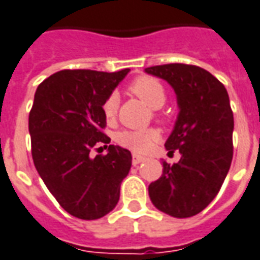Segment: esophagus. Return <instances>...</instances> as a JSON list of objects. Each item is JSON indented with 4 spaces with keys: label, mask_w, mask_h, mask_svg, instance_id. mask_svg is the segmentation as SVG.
Returning <instances> with one entry per match:
<instances>
[{
    "label": "esophagus",
    "mask_w": 260,
    "mask_h": 260,
    "mask_svg": "<svg viewBox=\"0 0 260 260\" xmlns=\"http://www.w3.org/2000/svg\"><path fill=\"white\" fill-rule=\"evenodd\" d=\"M143 161H145L144 156L137 155V154H133V159H132V162H133L134 167H137V165H139V164L143 162Z\"/></svg>",
    "instance_id": "34e87169"
}]
</instances>
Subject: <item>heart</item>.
I'll return each instance as SVG.
<instances>
[{
  "mask_svg": "<svg viewBox=\"0 0 260 260\" xmlns=\"http://www.w3.org/2000/svg\"><path fill=\"white\" fill-rule=\"evenodd\" d=\"M128 91L133 95L144 101L145 104L154 109V117L156 120L164 121L167 116L161 112V108L167 102V91L165 86L154 77L141 75L128 85ZM119 108V98L116 93H110L102 104V112L106 120L112 121L117 115ZM158 139V133L155 128H147V130H121L116 134V143L124 148L134 151V152H145L148 151L152 143Z\"/></svg>",
  "mask_w": 260,
  "mask_h": 260,
  "instance_id": "1",
  "label": "heart"
}]
</instances>
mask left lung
Here are the masks:
<instances>
[{
    "instance_id": "1",
    "label": "left lung",
    "mask_w": 260,
    "mask_h": 260,
    "mask_svg": "<svg viewBox=\"0 0 260 260\" xmlns=\"http://www.w3.org/2000/svg\"><path fill=\"white\" fill-rule=\"evenodd\" d=\"M145 73L168 81L178 96L179 116L165 147L180 159L162 162V175L148 186L152 204L176 218L203 211L221 189L233 161L234 115L225 86L190 64H164Z\"/></svg>"
}]
</instances>
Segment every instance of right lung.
Here are the masks:
<instances>
[{
    "label": "right lung",
    "instance_id": "obj_1",
    "mask_svg": "<svg viewBox=\"0 0 260 260\" xmlns=\"http://www.w3.org/2000/svg\"><path fill=\"white\" fill-rule=\"evenodd\" d=\"M128 71L61 70L35 93L29 113L33 164L58 204L81 220H98L115 209L132 167L130 151L108 147L102 112L106 96ZM98 146L108 154L93 158Z\"/></svg>",
    "mask_w": 260,
    "mask_h": 260
}]
</instances>
